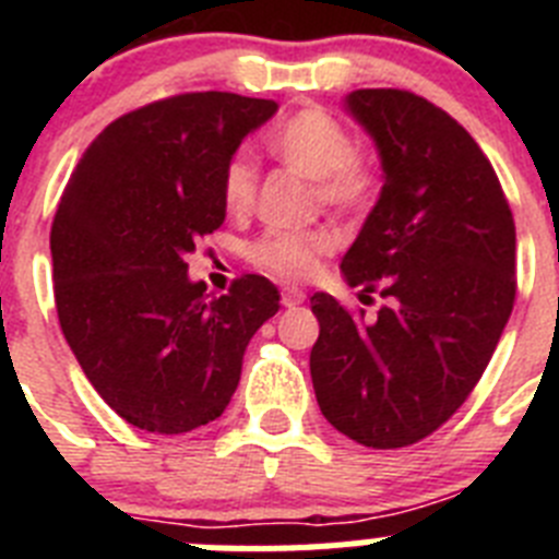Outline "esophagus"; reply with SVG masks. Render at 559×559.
Returning a JSON list of instances; mask_svg holds the SVG:
<instances>
[{"mask_svg":"<svg viewBox=\"0 0 559 559\" xmlns=\"http://www.w3.org/2000/svg\"><path fill=\"white\" fill-rule=\"evenodd\" d=\"M305 299H308V294H305L302 288H294V285L283 288V305H285V308H296V305H302Z\"/></svg>","mask_w":559,"mask_h":559,"instance_id":"34e87169","label":"esophagus"}]
</instances>
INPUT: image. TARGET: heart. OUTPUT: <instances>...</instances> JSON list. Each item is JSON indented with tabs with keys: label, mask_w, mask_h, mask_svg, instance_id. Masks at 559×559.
I'll use <instances>...</instances> for the list:
<instances>
[{
	"label": "heart",
	"mask_w": 559,
	"mask_h": 559,
	"mask_svg": "<svg viewBox=\"0 0 559 559\" xmlns=\"http://www.w3.org/2000/svg\"><path fill=\"white\" fill-rule=\"evenodd\" d=\"M269 147L283 165L316 181V195L338 212L364 210L378 192V173L353 153V136L335 117L305 108L269 133ZM224 204L229 212H249L254 204L257 170L249 156L237 153L224 170ZM335 235L328 229L265 231L249 246V260L285 280H305L330 254Z\"/></svg>",
	"instance_id": "obj_1"
}]
</instances>
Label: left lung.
Wrapping results in <instances>:
<instances>
[{
  "label": "left lung",
  "instance_id": "left-lung-1",
  "mask_svg": "<svg viewBox=\"0 0 559 559\" xmlns=\"http://www.w3.org/2000/svg\"><path fill=\"white\" fill-rule=\"evenodd\" d=\"M378 151L383 187L341 274L389 302L364 322L310 296V378L330 426L367 448H406L462 406L515 302V224L481 147L451 114L400 88L341 100Z\"/></svg>",
  "mask_w": 559,
  "mask_h": 559
}]
</instances>
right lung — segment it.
<instances>
[{
    "label": "right lung",
    "mask_w": 559,
    "mask_h": 559,
    "mask_svg": "<svg viewBox=\"0 0 559 559\" xmlns=\"http://www.w3.org/2000/svg\"><path fill=\"white\" fill-rule=\"evenodd\" d=\"M274 100L195 92L114 120L58 204L49 249L63 338L126 423L187 433L218 419L280 290L246 274L210 296L187 274L226 218L224 170Z\"/></svg>",
    "instance_id": "1"
}]
</instances>
